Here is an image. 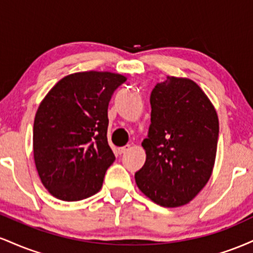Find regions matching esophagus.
Masks as SVG:
<instances>
[{"instance_id":"1","label":"esophagus","mask_w":253,"mask_h":253,"mask_svg":"<svg viewBox=\"0 0 253 253\" xmlns=\"http://www.w3.org/2000/svg\"><path fill=\"white\" fill-rule=\"evenodd\" d=\"M129 150H130V146H129V145H126V146L120 147V149H119V153H120V155H125V153L128 152Z\"/></svg>"}]
</instances>
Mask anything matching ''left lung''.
<instances>
[{
	"instance_id": "1",
	"label": "left lung",
	"mask_w": 253,
	"mask_h": 253,
	"mask_svg": "<svg viewBox=\"0 0 253 253\" xmlns=\"http://www.w3.org/2000/svg\"><path fill=\"white\" fill-rule=\"evenodd\" d=\"M150 103L149 134L141 143L146 161L135 183L157 205L179 207L211 178L219 120L210 98L189 78L168 76L157 83Z\"/></svg>"
}]
</instances>
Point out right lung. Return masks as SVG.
I'll return each mask as SVG.
<instances>
[{
  "mask_svg": "<svg viewBox=\"0 0 253 253\" xmlns=\"http://www.w3.org/2000/svg\"><path fill=\"white\" fill-rule=\"evenodd\" d=\"M127 78L107 71L69 75L40 103L33 126L34 162L43 187L63 201L100 191L115 156L107 140L108 104Z\"/></svg>",
  "mask_w": 253,
  "mask_h": 253,
  "instance_id": "obj_1",
  "label": "right lung"
}]
</instances>
